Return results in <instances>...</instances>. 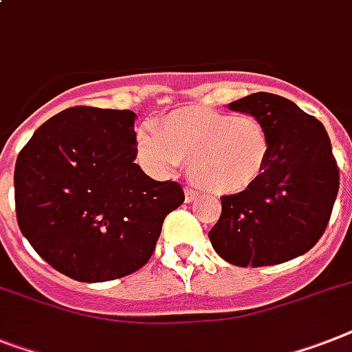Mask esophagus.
Returning a JSON list of instances; mask_svg holds the SVG:
<instances>
[{"instance_id": "34e87169", "label": "esophagus", "mask_w": 352, "mask_h": 352, "mask_svg": "<svg viewBox=\"0 0 352 352\" xmlns=\"http://www.w3.org/2000/svg\"><path fill=\"white\" fill-rule=\"evenodd\" d=\"M184 195H186V202H193L199 199V191L191 190V188H186Z\"/></svg>"}]
</instances>
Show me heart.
I'll return each mask as SVG.
<instances>
[{"instance_id": "b5f03b06", "label": "heart", "mask_w": 352, "mask_h": 352, "mask_svg": "<svg viewBox=\"0 0 352 352\" xmlns=\"http://www.w3.org/2000/svg\"><path fill=\"white\" fill-rule=\"evenodd\" d=\"M142 164L168 175L186 164L188 175L210 193H239L262 175L271 139L262 119L211 108H184L135 135Z\"/></svg>"}]
</instances>
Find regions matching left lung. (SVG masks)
<instances>
[{"label": "left lung", "mask_w": 352, "mask_h": 352, "mask_svg": "<svg viewBox=\"0 0 352 352\" xmlns=\"http://www.w3.org/2000/svg\"><path fill=\"white\" fill-rule=\"evenodd\" d=\"M228 108L262 119L271 150L250 188L221 197V219L208 233L213 250L241 267L304 255L324 235L340 188L324 124L289 99L267 92L245 96Z\"/></svg>", "instance_id": "1"}]
</instances>
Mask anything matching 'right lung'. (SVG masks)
<instances>
[{"label":"right lung","instance_id":"obj_1","mask_svg":"<svg viewBox=\"0 0 352 352\" xmlns=\"http://www.w3.org/2000/svg\"><path fill=\"white\" fill-rule=\"evenodd\" d=\"M135 113L74 107L50 117L19 151L14 197L36 253L79 282L131 275L150 260L179 182L135 164Z\"/></svg>","mask_w":352,"mask_h":352}]
</instances>
